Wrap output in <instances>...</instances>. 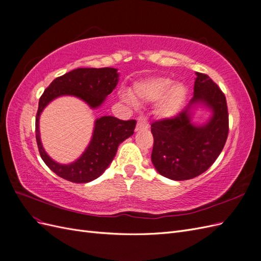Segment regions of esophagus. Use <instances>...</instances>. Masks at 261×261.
<instances>
[{
    "label": "esophagus",
    "mask_w": 261,
    "mask_h": 261,
    "mask_svg": "<svg viewBox=\"0 0 261 261\" xmlns=\"http://www.w3.org/2000/svg\"><path fill=\"white\" fill-rule=\"evenodd\" d=\"M149 127L148 120L145 115H140L137 118V125H136V130H141V129H147Z\"/></svg>",
    "instance_id": "34e87169"
}]
</instances>
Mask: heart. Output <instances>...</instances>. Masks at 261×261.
<instances>
[{
  "label": "heart",
  "instance_id": "1",
  "mask_svg": "<svg viewBox=\"0 0 261 261\" xmlns=\"http://www.w3.org/2000/svg\"><path fill=\"white\" fill-rule=\"evenodd\" d=\"M127 97V94H124ZM133 97L136 100L155 102L159 101L156 113L162 117L175 115L183 106L186 89L181 84H174L170 78H152L134 87Z\"/></svg>",
  "mask_w": 261,
  "mask_h": 261
}]
</instances>
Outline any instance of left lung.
Listing matches in <instances>:
<instances>
[{
    "label": "left lung",
    "instance_id": "1",
    "mask_svg": "<svg viewBox=\"0 0 261 261\" xmlns=\"http://www.w3.org/2000/svg\"><path fill=\"white\" fill-rule=\"evenodd\" d=\"M194 97L186 110L151 124V160L161 175L191 179L206 172L222 151L228 135V112L223 91L207 74L196 73ZM202 101L213 109L212 120L203 126L190 123L188 109Z\"/></svg>",
    "mask_w": 261,
    "mask_h": 261
}]
</instances>
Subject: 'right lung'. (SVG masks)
<instances>
[{
	"instance_id": "add662e5",
	"label": "right lung",
	"mask_w": 261,
	"mask_h": 261,
	"mask_svg": "<svg viewBox=\"0 0 261 261\" xmlns=\"http://www.w3.org/2000/svg\"><path fill=\"white\" fill-rule=\"evenodd\" d=\"M115 68H77L62 75L50 84L39 99L36 115V139L42 160L60 177L74 183H88L99 177L114 159L121 143L132 136L136 121H122L113 116H102L96 121L88 148L75 162L63 165L54 162L45 153L39 135V116L54 98L72 94L98 108L117 85Z\"/></svg>"
}]
</instances>
